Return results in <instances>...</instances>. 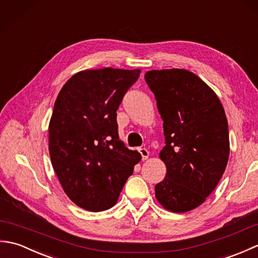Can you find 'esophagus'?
<instances>
[{"label": "esophagus", "instance_id": "esophagus-1", "mask_svg": "<svg viewBox=\"0 0 258 258\" xmlns=\"http://www.w3.org/2000/svg\"><path fill=\"white\" fill-rule=\"evenodd\" d=\"M139 152L141 153V155H142V160H143V161H145V160H147V158H149V156H150V152L147 151L146 149H139Z\"/></svg>", "mask_w": 258, "mask_h": 258}]
</instances>
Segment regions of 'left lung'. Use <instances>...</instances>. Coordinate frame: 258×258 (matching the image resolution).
Here are the masks:
<instances>
[{
	"label": "left lung",
	"instance_id": "8db88e82",
	"mask_svg": "<svg viewBox=\"0 0 258 258\" xmlns=\"http://www.w3.org/2000/svg\"><path fill=\"white\" fill-rule=\"evenodd\" d=\"M145 81L164 120L166 143L160 158L167 172L155 185V197L167 211L189 212L206 201L226 168L225 111L216 93L187 70H152Z\"/></svg>",
	"mask_w": 258,
	"mask_h": 258
}]
</instances>
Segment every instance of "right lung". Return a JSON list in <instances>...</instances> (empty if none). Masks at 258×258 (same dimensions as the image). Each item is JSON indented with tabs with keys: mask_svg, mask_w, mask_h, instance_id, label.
I'll use <instances>...</instances> for the list:
<instances>
[{
	"mask_svg": "<svg viewBox=\"0 0 258 258\" xmlns=\"http://www.w3.org/2000/svg\"><path fill=\"white\" fill-rule=\"evenodd\" d=\"M140 69L84 70L59 91L48 124L52 166L74 204L101 212L116 204L141 154L118 139L116 111Z\"/></svg>",
	"mask_w": 258,
	"mask_h": 258,
	"instance_id": "right-lung-1",
	"label": "right lung"
}]
</instances>
